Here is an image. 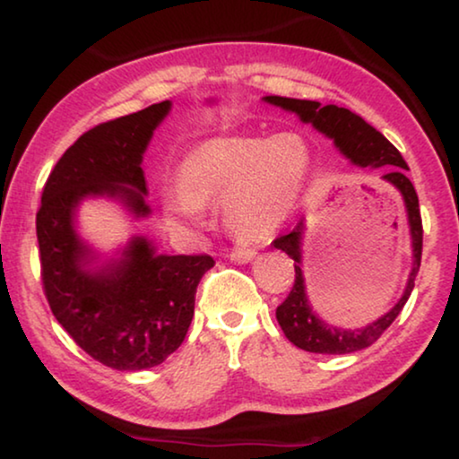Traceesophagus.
<instances>
[{"instance_id":"34e87169","label":"esophagus","mask_w":459,"mask_h":459,"mask_svg":"<svg viewBox=\"0 0 459 459\" xmlns=\"http://www.w3.org/2000/svg\"><path fill=\"white\" fill-rule=\"evenodd\" d=\"M255 250H250V248H234L230 253V259L231 261H236V263H250L255 259Z\"/></svg>"}]
</instances>
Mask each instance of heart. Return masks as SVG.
Instances as JSON below:
<instances>
[{
    "instance_id": "1",
    "label": "heart",
    "mask_w": 459,
    "mask_h": 459,
    "mask_svg": "<svg viewBox=\"0 0 459 459\" xmlns=\"http://www.w3.org/2000/svg\"><path fill=\"white\" fill-rule=\"evenodd\" d=\"M311 152L299 134L212 137L186 156L169 211L196 223L200 204L221 200L225 221L240 238L263 240L292 217L303 196Z\"/></svg>"
}]
</instances>
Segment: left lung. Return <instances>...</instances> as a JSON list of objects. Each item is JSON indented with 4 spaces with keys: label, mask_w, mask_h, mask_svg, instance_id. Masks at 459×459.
Segmentation results:
<instances>
[{
    "label": "left lung",
    "mask_w": 459,
    "mask_h": 459,
    "mask_svg": "<svg viewBox=\"0 0 459 459\" xmlns=\"http://www.w3.org/2000/svg\"><path fill=\"white\" fill-rule=\"evenodd\" d=\"M265 102L280 106L288 112H294L303 123H311L319 134L330 137L334 146L353 162V165L361 169H378L382 167V179L394 186L403 198L407 209V223H410L411 234V250H413V265L411 273L407 278V286L403 290V297L397 300V305L385 316L376 319V322L368 324L366 328H338L332 325L313 311L307 299L305 290V275L300 269V244H303V231L305 223L299 221L297 228L288 234L275 238L273 247L286 253L294 261V286L290 294H288L284 303L275 309V317H278L280 328L284 330L288 341L294 347L309 351V353H322V355H344L355 353L374 344L382 336L388 325L394 322L403 305L410 299L413 290V281L420 272V261H422V217H420V204L418 194L413 190V184L407 179V162L397 148L386 140L380 131H376L372 125L363 121L359 115L351 112L349 108H338L334 104L319 106V102H311V100H294V98H281V96H267L263 98Z\"/></svg>",
    "instance_id": "8db88e82"
}]
</instances>
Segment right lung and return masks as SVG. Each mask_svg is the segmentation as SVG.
<instances>
[{
  "mask_svg": "<svg viewBox=\"0 0 459 459\" xmlns=\"http://www.w3.org/2000/svg\"><path fill=\"white\" fill-rule=\"evenodd\" d=\"M171 110L165 100L85 131L56 162L37 212L43 292L54 317L93 359L121 372L159 366L184 342L209 255H159L135 236L118 259L91 269L93 250L74 230L81 200L117 198L150 215L142 159Z\"/></svg>",
  "mask_w": 459,
  "mask_h": 459,
  "instance_id": "add662e5",
  "label": "right lung"
}]
</instances>
